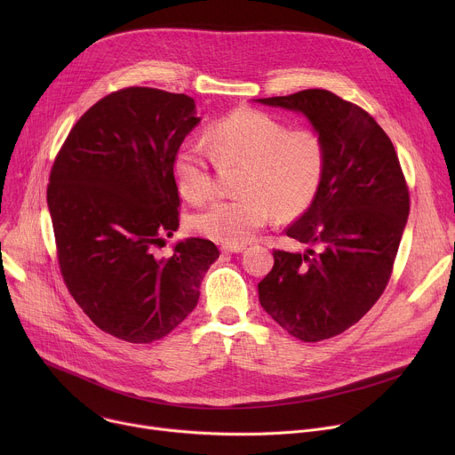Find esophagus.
<instances>
[{
    "label": "esophagus",
    "mask_w": 455,
    "mask_h": 455,
    "mask_svg": "<svg viewBox=\"0 0 455 455\" xmlns=\"http://www.w3.org/2000/svg\"><path fill=\"white\" fill-rule=\"evenodd\" d=\"M246 246L244 244H223L221 246V251H225V253H239V251H243Z\"/></svg>",
    "instance_id": "34e87169"
}]
</instances>
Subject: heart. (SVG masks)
<instances>
[{
  "label": "heart",
  "mask_w": 455,
  "mask_h": 455,
  "mask_svg": "<svg viewBox=\"0 0 455 455\" xmlns=\"http://www.w3.org/2000/svg\"><path fill=\"white\" fill-rule=\"evenodd\" d=\"M209 149L198 140L180 146L172 160L178 192L204 202L214 188L212 158L241 164L235 198L216 200L190 218L194 232L227 244L250 241L275 212L291 218L315 200L326 172V148L311 129H295L257 109H235L211 125Z\"/></svg>",
  "instance_id": "heart-1"
}]
</instances>
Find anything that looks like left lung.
<instances>
[{"mask_svg": "<svg viewBox=\"0 0 455 455\" xmlns=\"http://www.w3.org/2000/svg\"><path fill=\"white\" fill-rule=\"evenodd\" d=\"M300 113L326 148V172L306 212L286 228L304 251H274L259 302L304 342L356 323L383 293L409 218V190L391 139L362 108L328 90L255 99Z\"/></svg>", "mask_w": 455, "mask_h": 455, "instance_id": "1", "label": "left lung"}]
</instances>
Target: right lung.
Returning a JSON list of instances; mask_svg holds the SVG:
<instances>
[{
	"mask_svg": "<svg viewBox=\"0 0 455 455\" xmlns=\"http://www.w3.org/2000/svg\"><path fill=\"white\" fill-rule=\"evenodd\" d=\"M202 122L183 93L125 88L92 106L60 148L46 192L59 267L102 331L133 344L171 333L196 307L220 257L202 237L153 248L178 230L172 160Z\"/></svg>",
	"mask_w": 455,
	"mask_h": 455,
	"instance_id": "right-lung-1",
	"label": "right lung"
}]
</instances>
